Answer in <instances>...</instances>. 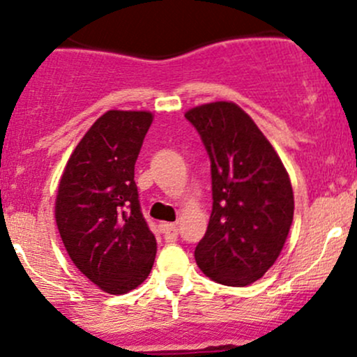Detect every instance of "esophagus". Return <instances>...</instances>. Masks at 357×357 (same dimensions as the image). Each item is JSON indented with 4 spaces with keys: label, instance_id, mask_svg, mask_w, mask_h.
I'll list each match as a JSON object with an SVG mask.
<instances>
[{
    "label": "esophagus",
    "instance_id": "34e87169",
    "mask_svg": "<svg viewBox=\"0 0 357 357\" xmlns=\"http://www.w3.org/2000/svg\"><path fill=\"white\" fill-rule=\"evenodd\" d=\"M162 234L166 242H174L178 238V225H174V223H164Z\"/></svg>",
    "mask_w": 357,
    "mask_h": 357
}]
</instances>
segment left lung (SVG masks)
<instances>
[{
  "mask_svg": "<svg viewBox=\"0 0 357 357\" xmlns=\"http://www.w3.org/2000/svg\"><path fill=\"white\" fill-rule=\"evenodd\" d=\"M210 158L213 206L195 249L198 268L227 287H248L274 264L293 222L291 183L269 140L229 101L186 112Z\"/></svg>",
  "mask_w": 357,
  "mask_h": 357,
  "instance_id": "1",
  "label": "left lung"
}]
</instances>
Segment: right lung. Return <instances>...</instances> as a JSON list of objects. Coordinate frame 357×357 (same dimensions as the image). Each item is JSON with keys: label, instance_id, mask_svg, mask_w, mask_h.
<instances>
[{"label": "right lung", "instance_id": "add662e5", "mask_svg": "<svg viewBox=\"0 0 357 357\" xmlns=\"http://www.w3.org/2000/svg\"><path fill=\"white\" fill-rule=\"evenodd\" d=\"M151 123L149 112L109 109L74 149L59 183L56 222L64 248L74 266L112 295L139 287L158 250L134 181Z\"/></svg>", "mask_w": 357, "mask_h": 357}]
</instances>
